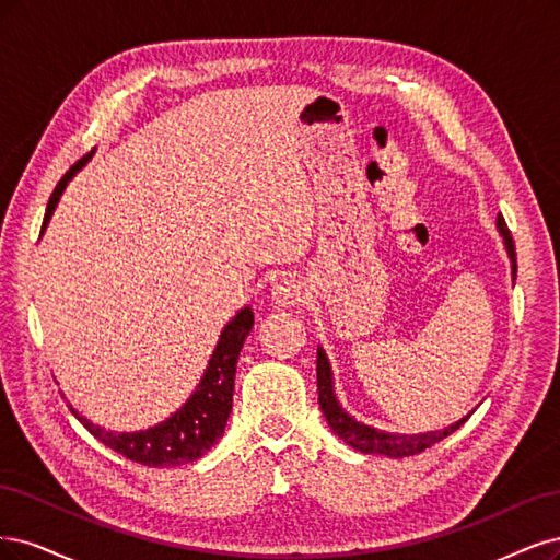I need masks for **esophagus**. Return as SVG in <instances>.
<instances>
[{
  "label": "esophagus",
  "instance_id": "1",
  "mask_svg": "<svg viewBox=\"0 0 560 560\" xmlns=\"http://www.w3.org/2000/svg\"><path fill=\"white\" fill-rule=\"evenodd\" d=\"M272 300L279 306H295L304 302V285L298 279H281L272 288Z\"/></svg>",
  "mask_w": 560,
  "mask_h": 560
}]
</instances>
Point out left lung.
Listing matches in <instances>:
<instances>
[{
    "label": "left lung",
    "mask_w": 560,
    "mask_h": 560,
    "mask_svg": "<svg viewBox=\"0 0 560 560\" xmlns=\"http://www.w3.org/2000/svg\"><path fill=\"white\" fill-rule=\"evenodd\" d=\"M498 228L502 232L504 244H508L510 258H512V272L516 277V248H514L512 232H510L508 223H504L502 215H498ZM316 386H318V405L323 409V417H326L328 425L335 430V435H339V440H345L355 451H363V454H384L390 458L417 456V454H423V451L430 448L432 444H438L444 438H448L451 432H456L467 421V419H463L444 430L423 432V435H393V432L374 430L370 425L358 423L349 417L345 409L339 407V402L335 398L330 363H328L326 353H323V349H318V353H316Z\"/></svg>",
    "instance_id": "1"
}]
</instances>
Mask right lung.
I'll return each mask as SVG.
<instances>
[{"label": "right lung", "instance_id": "1", "mask_svg": "<svg viewBox=\"0 0 560 560\" xmlns=\"http://www.w3.org/2000/svg\"><path fill=\"white\" fill-rule=\"evenodd\" d=\"M83 162L85 158L79 160L77 165L60 178L56 190H52L42 230L46 228L52 209H56L67 182L74 176V172L83 165ZM250 328H254V312H250V306H244V310L234 316L221 332L219 347H215L209 360V368L202 376L200 386H197V390L192 393V398L165 423L143 432H128V435L120 432V435H114V432H106L104 428L93 425L88 419H83L74 407H71V413H74V417L85 425L90 435H95L104 446L114 448L116 454L125 456L128 460L149 465V467H172V465L192 463L223 435L228 417L232 411V390H234V372H237V358Z\"/></svg>", "mask_w": 560, "mask_h": 560}]
</instances>
